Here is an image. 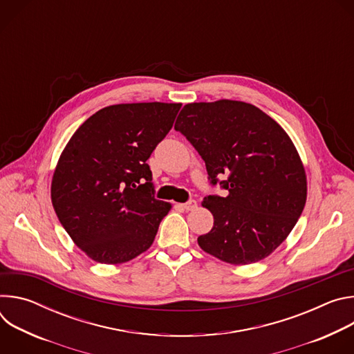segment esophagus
Wrapping results in <instances>:
<instances>
[{
    "label": "esophagus",
    "mask_w": 354,
    "mask_h": 354,
    "mask_svg": "<svg viewBox=\"0 0 354 354\" xmlns=\"http://www.w3.org/2000/svg\"><path fill=\"white\" fill-rule=\"evenodd\" d=\"M182 206H183L185 210L192 212V210H194V209L197 207V203H196V200H190V201H187V203H185V205H182Z\"/></svg>",
    "instance_id": "1"
}]
</instances>
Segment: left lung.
Segmentation results:
<instances>
[{
    "label": "left lung",
    "mask_w": 354,
    "mask_h": 354,
    "mask_svg": "<svg viewBox=\"0 0 354 354\" xmlns=\"http://www.w3.org/2000/svg\"><path fill=\"white\" fill-rule=\"evenodd\" d=\"M228 194L207 196L214 217L197 238L209 255L250 265L268 258L288 236L307 201V174L286 130L259 108L241 100L187 104L175 123Z\"/></svg>",
    "instance_id": "8db88e82"
}]
</instances>
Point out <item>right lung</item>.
<instances>
[{
    "mask_svg": "<svg viewBox=\"0 0 354 354\" xmlns=\"http://www.w3.org/2000/svg\"><path fill=\"white\" fill-rule=\"evenodd\" d=\"M180 106H106L64 147L52 178V205L73 242L92 261L124 263L153 245L172 205L154 198L147 160L172 129Z\"/></svg>",
    "mask_w": 354,
    "mask_h": 354,
    "instance_id": "add662e5",
    "label": "right lung"
}]
</instances>
